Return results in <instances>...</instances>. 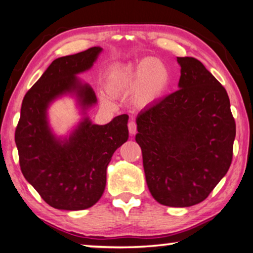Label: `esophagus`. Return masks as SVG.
<instances>
[{
	"label": "esophagus",
	"instance_id": "34e87169",
	"mask_svg": "<svg viewBox=\"0 0 253 253\" xmlns=\"http://www.w3.org/2000/svg\"><path fill=\"white\" fill-rule=\"evenodd\" d=\"M128 130H129V133L131 135L136 134V131H137L136 123H135V122H129V124H128Z\"/></svg>",
	"mask_w": 253,
	"mask_h": 253
}]
</instances>
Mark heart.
I'll list each match as a JSON object with an SVG mask.
<instances>
[{"instance_id": "heart-1", "label": "heart", "mask_w": 253, "mask_h": 253, "mask_svg": "<svg viewBox=\"0 0 253 253\" xmlns=\"http://www.w3.org/2000/svg\"><path fill=\"white\" fill-rule=\"evenodd\" d=\"M170 83V73L159 60L143 59L136 65L117 67L105 76V88L119 95L131 92V101L137 107H146L164 95ZM108 102L107 97H102Z\"/></svg>"}]
</instances>
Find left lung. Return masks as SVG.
<instances>
[{
    "label": "left lung",
    "instance_id": "1",
    "mask_svg": "<svg viewBox=\"0 0 253 253\" xmlns=\"http://www.w3.org/2000/svg\"><path fill=\"white\" fill-rule=\"evenodd\" d=\"M179 89L141 111L135 139L150 193L160 205L191 207L228 171L235 120L223 85L198 59L177 58Z\"/></svg>",
    "mask_w": 253,
    "mask_h": 253
}]
</instances>
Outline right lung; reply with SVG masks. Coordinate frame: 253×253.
I'll list each match as a JSON object with an SVG mask.
<instances>
[{
	"mask_svg": "<svg viewBox=\"0 0 253 253\" xmlns=\"http://www.w3.org/2000/svg\"><path fill=\"white\" fill-rule=\"evenodd\" d=\"M102 47L55 59L22 100L14 141L26 180L47 205L60 210H84L102 197L112 154L128 139V116L96 125L87 111L96 104L93 88L77 75L89 70ZM77 99L83 117L66 137L55 135L47 110L59 97Z\"/></svg>",
	"mask_w": 253,
	"mask_h": 253,
	"instance_id": "right-lung-1",
	"label": "right lung"
}]
</instances>
